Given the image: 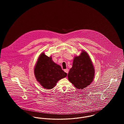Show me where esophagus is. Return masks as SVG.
Masks as SVG:
<instances>
[{
  "mask_svg": "<svg viewBox=\"0 0 124 124\" xmlns=\"http://www.w3.org/2000/svg\"><path fill=\"white\" fill-rule=\"evenodd\" d=\"M64 71H65V72L67 74H68V71H69V70L68 69H65L64 70Z\"/></svg>",
  "mask_w": 124,
  "mask_h": 124,
  "instance_id": "obj_1",
  "label": "esophagus"
}]
</instances>
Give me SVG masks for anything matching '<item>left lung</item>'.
Returning a JSON list of instances; mask_svg holds the SVG:
<instances>
[{
  "mask_svg": "<svg viewBox=\"0 0 124 124\" xmlns=\"http://www.w3.org/2000/svg\"><path fill=\"white\" fill-rule=\"evenodd\" d=\"M94 73V66L88 54L82 51L79 56L75 57L73 59L68 78L76 88L81 90L93 82Z\"/></svg>",
  "mask_w": 124,
  "mask_h": 124,
  "instance_id": "left-lung-1",
  "label": "left lung"
}]
</instances>
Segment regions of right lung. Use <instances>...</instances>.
I'll use <instances>...</instances> for the list:
<instances>
[{
	"label": "right lung",
	"mask_w": 124,
	"mask_h": 124,
	"mask_svg": "<svg viewBox=\"0 0 124 124\" xmlns=\"http://www.w3.org/2000/svg\"><path fill=\"white\" fill-rule=\"evenodd\" d=\"M34 71L37 80L47 89L53 88L59 80L67 76L61 66L55 63L51 57H48L44 53H41L38 58Z\"/></svg>",
	"instance_id": "right-lung-1"
}]
</instances>
